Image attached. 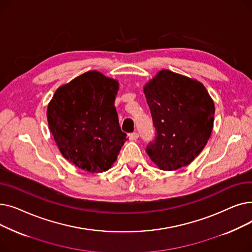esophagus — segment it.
<instances>
[{
	"label": "esophagus",
	"instance_id": "obj_1",
	"mask_svg": "<svg viewBox=\"0 0 252 252\" xmlns=\"http://www.w3.org/2000/svg\"><path fill=\"white\" fill-rule=\"evenodd\" d=\"M138 138H139V134L137 133V131H134V133H131V134L128 135V139L130 141H136Z\"/></svg>",
	"mask_w": 252,
	"mask_h": 252
}]
</instances>
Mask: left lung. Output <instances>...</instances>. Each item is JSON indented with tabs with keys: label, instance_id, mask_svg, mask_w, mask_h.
I'll return each mask as SVG.
<instances>
[{
	"label": "left lung",
	"instance_id": "8db88e82",
	"mask_svg": "<svg viewBox=\"0 0 252 252\" xmlns=\"http://www.w3.org/2000/svg\"><path fill=\"white\" fill-rule=\"evenodd\" d=\"M156 130L146 147L162 170L190 164L206 145L214 127L215 104L205 87L190 77L160 70L144 87Z\"/></svg>",
	"mask_w": 252,
	"mask_h": 252
}]
</instances>
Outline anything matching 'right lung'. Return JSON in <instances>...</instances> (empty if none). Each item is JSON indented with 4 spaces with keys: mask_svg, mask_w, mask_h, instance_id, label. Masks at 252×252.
Listing matches in <instances>:
<instances>
[{
    "mask_svg": "<svg viewBox=\"0 0 252 252\" xmlns=\"http://www.w3.org/2000/svg\"><path fill=\"white\" fill-rule=\"evenodd\" d=\"M118 82L92 70L55 92L48 105L49 128L62 155L89 173L111 167L127 140L114 106Z\"/></svg>",
    "mask_w": 252,
    "mask_h": 252,
    "instance_id": "obj_1",
    "label": "right lung"
}]
</instances>
